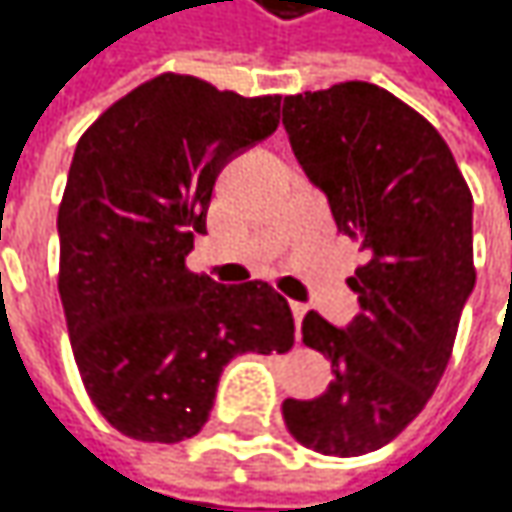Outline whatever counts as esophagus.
Returning a JSON list of instances; mask_svg holds the SVG:
<instances>
[{
    "label": "esophagus",
    "instance_id": "obj_1",
    "mask_svg": "<svg viewBox=\"0 0 512 512\" xmlns=\"http://www.w3.org/2000/svg\"><path fill=\"white\" fill-rule=\"evenodd\" d=\"M305 311H308V305H302V302H291V314H294L296 331H299V325H302V317H305Z\"/></svg>",
    "mask_w": 512,
    "mask_h": 512
}]
</instances>
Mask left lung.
<instances>
[{"mask_svg": "<svg viewBox=\"0 0 512 512\" xmlns=\"http://www.w3.org/2000/svg\"><path fill=\"white\" fill-rule=\"evenodd\" d=\"M282 126L337 230L366 265L348 279L360 314L337 328L308 311L302 343L331 360L314 400L282 418L302 447L366 455L421 415L452 354L475 288L473 195L429 120L374 83L285 97Z\"/></svg>", "mask_w": 512, "mask_h": 512, "instance_id": "obj_1", "label": "left lung"}]
</instances>
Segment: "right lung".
<instances>
[{
	"label": "right lung",
	"mask_w": 512,
	"mask_h": 512,
	"mask_svg": "<svg viewBox=\"0 0 512 512\" xmlns=\"http://www.w3.org/2000/svg\"><path fill=\"white\" fill-rule=\"evenodd\" d=\"M279 103L161 74L74 149L57 285L91 403L135 441L192 438L233 357L294 345L288 299L268 282L218 285L184 265L207 233L218 172L276 132Z\"/></svg>",
	"instance_id": "add662e5"
}]
</instances>
